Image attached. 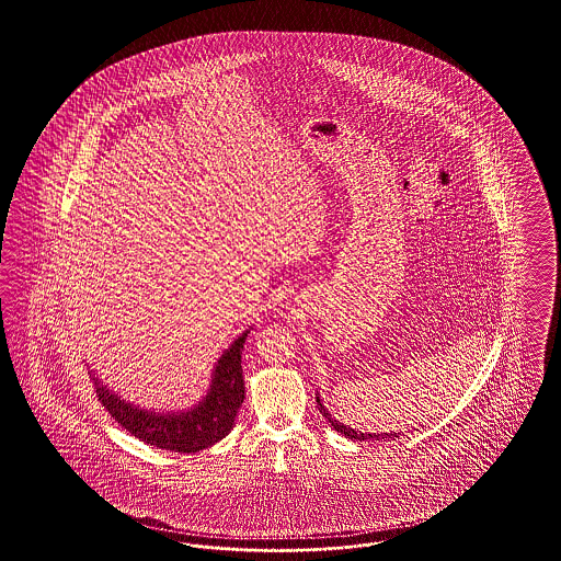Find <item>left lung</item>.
Wrapping results in <instances>:
<instances>
[{"mask_svg": "<svg viewBox=\"0 0 561 561\" xmlns=\"http://www.w3.org/2000/svg\"><path fill=\"white\" fill-rule=\"evenodd\" d=\"M317 399V407H319V411L323 413V417L328 420V424L330 426L334 427L336 432H340L342 436H346V438H351V440H394V438H399V434L397 432H381V434H376V432H360V430H357V427H348L344 426V424H340L337 422L336 417H332L330 413H328V409L323 407V403H321V397L317 394L314 397Z\"/></svg>", "mask_w": 561, "mask_h": 561, "instance_id": "8db88e82", "label": "left lung"}]
</instances>
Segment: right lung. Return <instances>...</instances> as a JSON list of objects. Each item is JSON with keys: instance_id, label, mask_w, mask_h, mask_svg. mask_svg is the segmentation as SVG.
I'll return each instance as SVG.
<instances>
[{"instance_id": "1", "label": "right lung", "mask_w": 561, "mask_h": 561, "mask_svg": "<svg viewBox=\"0 0 561 561\" xmlns=\"http://www.w3.org/2000/svg\"><path fill=\"white\" fill-rule=\"evenodd\" d=\"M252 328L236 337L229 348L215 363L210 386L202 401L181 411H154L141 409L93 374L98 401L135 438L152 447L175 453H198L213 447L225 438L236 424V415L244 403V376H242V351Z\"/></svg>"}]
</instances>
